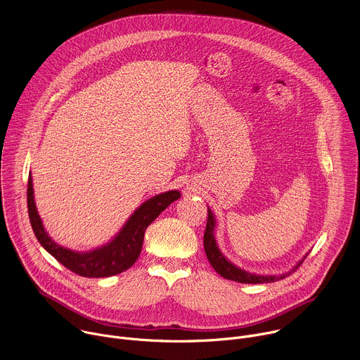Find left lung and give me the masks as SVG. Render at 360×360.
<instances>
[{"mask_svg":"<svg viewBox=\"0 0 360 360\" xmlns=\"http://www.w3.org/2000/svg\"><path fill=\"white\" fill-rule=\"evenodd\" d=\"M215 228H217L215 215L208 208V222H207V229H205V235H203L205 253H207V258H208L210 264L212 265V268L222 278L229 279V281H235V282H239V283H271V282H276V281L285 279L292 272H295L302 265V262L304 261V258L307 256V253H306L303 258H302V261H299L290 271H288L285 274H279V275H258V274H252V272H248L245 269H240L239 266L232 264L229 259H226V256L221 252V249H219V246L217 243Z\"/></svg>","mask_w":360,"mask_h":360,"instance_id":"1","label":"left lung"}]
</instances>
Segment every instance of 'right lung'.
I'll return each instance as SVG.
<instances>
[{"label": "right lung", "mask_w": 360, "mask_h": 360, "mask_svg": "<svg viewBox=\"0 0 360 360\" xmlns=\"http://www.w3.org/2000/svg\"><path fill=\"white\" fill-rule=\"evenodd\" d=\"M179 198L181 192L176 189L149 198L134 211L121 231L108 243L92 250L77 252L56 243L46 233L35 207L31 174L27 188L30 222L38 242L67 269L84 278H108L129 269L141 253L146 228Z\"/></svg>", "instance_id": "right-lung-1"}]
</instances>
